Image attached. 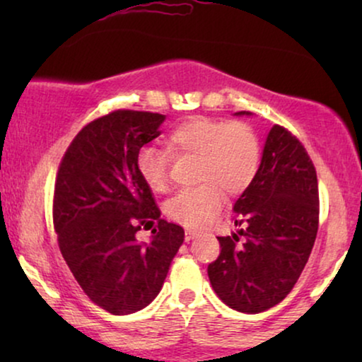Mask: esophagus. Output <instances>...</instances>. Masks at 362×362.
<instances>
[{
    "label": "esophagus",
    "mask_w": 362,
    "mask_h": 362,
    "mask_svg": "<svg viewBox=\"0 0 362 362\" xmlns=\"http://www.w3.org/2000/svg\"><path fill=\"white\" fill-rule=\"evenodd\" d=\"M197 234H199V232L194 230V229H186V232H185V239H186L187 242H189V240L194 239V237H196Z\"/></svg>",
    "instance_id": "esophagus-1"
}]
</instances>
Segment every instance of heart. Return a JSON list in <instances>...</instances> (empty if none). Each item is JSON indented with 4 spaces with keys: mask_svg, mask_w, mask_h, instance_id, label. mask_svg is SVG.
Wrapping results in <instances>:
<instances>
[{
    "mask_svg": "<svg viewBox=\"0 0 362 362\" xmlns=\"http://www.w3.org/2000/svg\"><path fill=\"white\" fill-rule=\"evenodd\" d=\"M173 156H196V182L166 204L170 219L186 227L211 222L224 206L226 192L237 196L255 180L260 166V140L249 123L222 122L191 117L173 128L166 136ZM170 155L155 146L141 148L136 168L153 192L168 189Z\"/></svg>",
    "mask_w": 362,
    "mask_h": 362,
    "instance_id": "b5f03b06",
    "label": "heart"
}]
</instances>
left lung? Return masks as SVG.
<instances>
[{"label": "left lung", "instance_id": "obj_1", "mask_svg": "<svg viewBox=\"0 0 362 362\" xmlns=\"http://www.w3.org/2000/svg\"><path fill=\"white\" fill-rule=\"evenodd\" d=\"M237 117L250 112H237ZM232 237H217L221 254L207 267L227 306L260 313L280 303L303 272L318 232V180L303 145L284 127L267 135L259 171L234 204ZM245 237L238 242V235Z\"/></svg>", "mask_w": 362, "mask_h": 362}]
</instances>
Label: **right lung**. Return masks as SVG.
Segmentation results:
<instances>
[{"label": "right lung", "instance_id": "obj_1", "mask_svg": "<svg viewBox=\"0 0 362 362\" xmlns=\"http://www.w3.org/2000/svg\"><path fill=\"white\" fill-rule=\"evenodd\" d=\"M166 115L115 110L83 127L59 166L54 229L66 264L93 303L130 315L160 293L185 242V229L161 219L136 156L161 135ZM156 227L153 228L152 226ZM153 228L148 245L136 232Z\"/></svg>", "mask_w": 362, "mask_h": 362}]
</instances>
